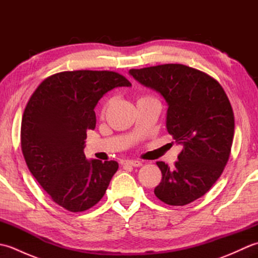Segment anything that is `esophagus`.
<instances>
[{
	"mask_svg": "<svg viewBox=\"0 0 258 258\" xmlns=\"http://www.w3.org/2000/svg\"><path fill=\"white\" fill-rule=\"evenodd\" d=\"M120 165H130L134 167H140L142 166V162L140 161H134V160H126L120 162Z\"/></svg>",
	"mask_w": 258,
	"mask_h": 258,
	"instance_id": "esophagus-1",
	"label": "esophagus"
}]
</instances>
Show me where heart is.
Instances as JSON below:
<instances>
[{
  "label": "heart",
  "mask_w": 258,
  "mask_h": 258,
  "mask_svg": "<svg viewBox=\"0 0 258 258\" xmlns=\"http://www.w3.org/2000/svg\"><path fill=\"white\" fill-rule=\"evenodd\" d=\"M142 98H144V97H142ZM104 111H105V107H104V108H103V113H104Z\"/></svg>",
  "instance_id": "heart-1"
}]
</instances>
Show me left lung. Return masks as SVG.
I'll list each match as a JSON object with an SVG mask.
<instances>
[{
  "instance_id": "8db88e82",
  "label": "left lung",
  "mask_w": 258,
  "mask_h": 258,
  "mask_svg": "<svg viewBox=\"0 0 258 258\" xmlns=\"http://www.w3.org/2000/svg\"><path fill=\"white\" fill-rule=\"evenodd\" d=\"M130 74L165 98L167 132L183 147L174 168L156 163L162 180L154 194L167 205L189 204L220 178L231 154L235 122L226 93L212 76L183 64L132 69Z\"/></svg>"
}]
</instances>
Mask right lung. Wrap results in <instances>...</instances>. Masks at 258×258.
I'll use <instances>...</instances> for the list:
<instances>
[{"label":"right lung","mask_w":258,"mask_h":258,"mask_svg":"<svg viewBox=\"0 0 258 258\" xmlns=\"http://www.w3.org/2000/svg\"><path fill=\"white\" fill-rule=\"evenodd\" d=\"M127 79L112 71H68L48 76L26 104L21 147L26 165L53 202L84 212L105 194L118 163L86 160V131L94 130V108L103 95Z\"/></svg>","instance_id":"obj_1"}]
</instances>
